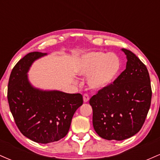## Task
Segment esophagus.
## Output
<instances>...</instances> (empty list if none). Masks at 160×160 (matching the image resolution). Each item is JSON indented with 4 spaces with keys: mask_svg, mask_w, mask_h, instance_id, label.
<instances>
[{
    "mask_svg": "<svg viewBox=\"0 0 160 160\" xmlns=\"http://www.w3.org/2000/svg\"><path fill=\"white\" fill-rule=\"evenodd\" d=\"M89 100V96L87 94L83 95V102H88Z\"/></svg>",
    "mask_w": 160,
    "mask_h": 160,
    "instance_id": "obj_1",
    "label": "esophagus"
}]
</instances>
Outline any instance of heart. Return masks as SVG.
Masks as SVG:
<instances>
[{
	"label": "heart",
	"mask_w": 160,
	"mask_h": 160,
	"mask_svg": "<svg viewBox=\"0 0 160 160\" xmlns=\"http://www.w3.org/2000/svg\"><path fill=\"white\" fill-rule=\"evenodd\" d=\"M120 69V57L113 52L103 51L84 54L75 67L79 76H88V86L94 90H100L111 85L118 77Z\"/></svg>",
	"instance_id": "1"
}]
</instances>
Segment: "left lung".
<instances>
[{"instance_id":"left-lung-1","label":"left lung","mask_w":160,"mask_h":160,"mask_svg":"<svg viewBox=\"0 0 160 160\" xmlns=\"http://www.w3.org/2000/svg\"><path fill=\"white\" fill-rule=\"evenodd\" d=\"M126 56V69L113 83L100 89L89 100L95 131L106 140L122 141L138 132L151 103L149 73L132 52Z\"/></svg>"}]
</instances>
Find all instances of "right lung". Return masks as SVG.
<instances>
[{
    "label": "right lung",
    "mask_w": 160,
    "mask_h": 160,
    "mask_svg": "<svg viewBox=\"0 0 160 160\" xmlns=\"http://www.w3.org/2000/svg\"><path fill=\"white\" fill-rule=\"evenodd\" d=\"M47 53L33 52L20 59L11 72L7 99L16 124L23 135L40 144L63 138L69 131L75 111L82 104L80 93L34 87L28 72L33 62Z\"/></svg>",
    "instance_id": "obj_1"
}]
</instances>
